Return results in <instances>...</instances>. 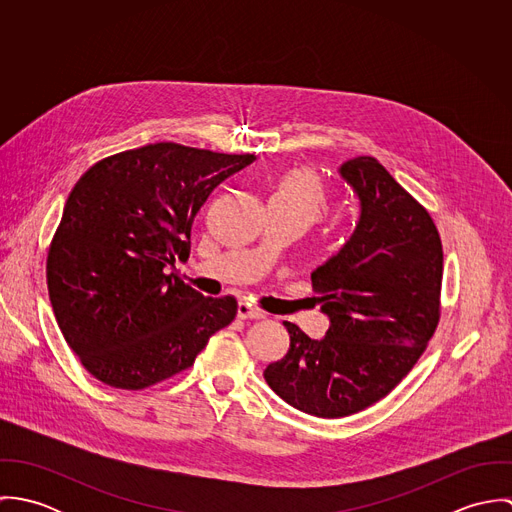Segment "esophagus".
Segmentation results:
<instances>
[{
  "label": "esophagus",
  "mask_w": 512,
  "mask_h": 512,
  "mask_svg": "<svg viewBox=\"0 0 512 512\" xmlns=\"http://www.w3.org/2000/svg\"><path fill=\"white\" fill-rule=\"evenodd\" d=\"M238 317L240 319H264V313L256 307H252L250 303L246 301H240L238 303Z\"/></svg>",
  "instance_id": "esophagus-1"
}]
</instances>
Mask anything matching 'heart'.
Segmentation results:
<instances>
[{
  "label": "heart",
  "instance_id": "obj_1",
  "mask_svg": "<svg viewBox=\"0 0 512 512\" xmlns=\"http://www.w3.org/2000/svg\"><path fill=\"white\" fill-rule=\"evenodd\" d=\"M331 195L323 179L309 167L293 165L278 171L270 183L272 211L290 213L307 224L325 217Z\"/></svg>",
  "mask_w": 512,
  "mask_h": 512
}]
</instances>
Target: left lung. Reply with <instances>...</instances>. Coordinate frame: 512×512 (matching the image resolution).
Returning <instances> with one entry per match:
<instances>
[{"mask_svg": "<svg viewBox=\"0 0 512 512\" xmlns=\"http://www.w3.org/2000/svg\"><path fill=\"white\" fill-rule=\"evenodd\" d=\"M341 175L361 201L347 244L311 274L331 325L309 339L297 325L288 355L264 378L293 408L317 418L357 414L414 368L441 313L443 250L430 213L370 155Z\"/></svg>", "mask_w": 512, "mask_h": 512, "instance_id": "8db88e82", "label": "left lung"}]
</instances>
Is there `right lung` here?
I'll return each instance as SVG.
<instances>
[{
	"instance_id": "right-lung-1",
	"label": "right lung",
	"mask_w": 512,
	"mask_h": 512,
	"mask_svg": "<svg viewBox=\"0 0 512 512\" xmlns=\"http://www.w3.org/2000/svg\"><path fill=\"white\" fill-rule=\"evenodd\" d=\"M254 159L161 142L104 157L76 181L49 246L47 288L94 378L144 390L193 366L232 323V295L205 297L163 270L187 262L199 211Z\"/></svg>"
}]
</instances>
